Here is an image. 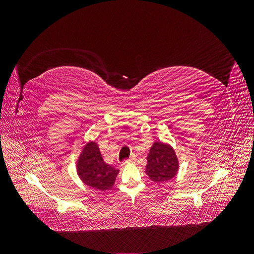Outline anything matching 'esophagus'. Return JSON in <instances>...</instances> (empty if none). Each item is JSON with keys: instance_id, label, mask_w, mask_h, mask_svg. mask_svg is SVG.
Listing matches in <instances>:
<instances>
[{"instance_id": "34e87169", "label": "esophagus", "mask_w": 254, "mask_h": 254, "mask_svg": "<svg viewBox=\"0 0 254 254\" xmlns=\"http://www.w3.org/2000/svg\"><path fill=\"white\" fill-rule=\"evenodd\" d=\"M134 158H130V159H128V160H126V161H124V162L122 163V165L124 166V165H126V164H128V163H132V162H134Z\"/></svg>"}]
</instances>
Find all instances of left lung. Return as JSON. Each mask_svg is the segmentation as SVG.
I'll use <instances>...</instances> for the list:
<instances>
[{"label":"left lung","instance_id":"1","mask_svg":"<svg viewBox=\"0 0 254 254\" xmlns=\"http://www.w3.org/2000/svg\"><path fill=\"white\" fill-rule=\"evenodd\" d=\"M146 160L145 173L156 183L171 180L179 172L178 156L173 146L166 142H153Z\"/></svg>","mask_w":254,"mask_h":254}]
</instances>
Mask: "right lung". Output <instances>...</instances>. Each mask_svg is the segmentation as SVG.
Here are the masks:
<instances>
[{
	"instance_id": "1",
	"label": "right lung",
	"mask_w": 254,
	"mask_h": 254,
	"mask_svg": "<svg viewBox=\"0 0 254 254\" xmlns=\"http://www.w3.org/2000/svg\"><path fill=\"white\" fill-rule=\"evenodd\" d=\"M76 172L82 183L99 190H108L114 186L119 170L106 163L96 141L86 142L76 160Z\"/></svg>"
}]
</instances>
